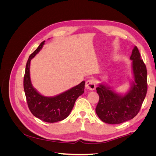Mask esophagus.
I'll use <instances>...</instances> for the list:
<instances>
[{"label":"esophagus","instance_id":"34e87169","mask_svg":"<svg viewBox=\"0 0 156 156\" xmlns=\"http://www.w3.org/2000/svg\"><path fill=\"white\" fill-rule=\"evenodd\" d=\"M85 88L89 90H93L96 88V83L94 82V80L89 79L87 81L85 84Z\"/></svg>","mask_w":156,"mask_h":156}]
</instances>
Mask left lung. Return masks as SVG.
I'll return each mask as SVG.
<instances>
[{
  "label": "left lung",
  "instance_id": "8db88e82",
  "mask_svg": "<svg viewBox=\"0 0 156 156\" xmlns=\"http://www.w3.org/2000/svg\"><path fill=\"white\" fill-rule=\"evenodd\" d=\"M134 81L128 92L120 95L105 84L96 88L100 100L96 112L103 122L110 124L123 123L138 114L147 93V70L135 46L130 56Z\"/></svg>",
  "mask_w": 156,
  "mask_h": 156
}]
</instances>
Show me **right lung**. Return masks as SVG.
Instances as JSON below:
<instances>
[{
	"label": "right lung",
	"mask_w": 156,
	"mask_h": 156,
	"mask_svg": "<svg viewBox=\"0 0 156 156\" xmlns=\"http://www.w3.org/2000/svg\"><path fill=\"white\" fill-rule=\"evenodd\" d=\"M45 41L30 55L26 64L23 87L28 107L32 114L41 120L49 123L61 121L67 118L72 111L77 99L84 93L85 82L54 97L41 95L33 88L30 78V60L43 47Z\"/></svg>",
	"instance_id": "1"
}]
</instances>
